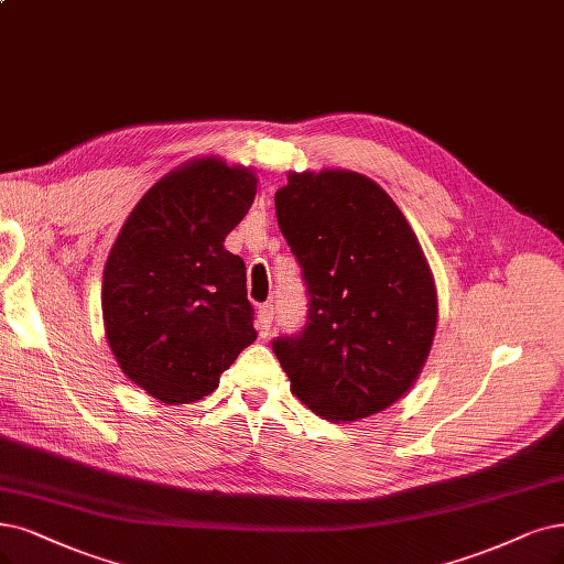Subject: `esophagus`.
Returning <instances> with one entry per match:
<instances>
[{
	"label": "esophagus",
	"mask_w": 564,
	"mask_h": 564,
	"mask_svg": "<svg viewBox=\"0 0 564 564\" xmlns=\"http://www.w3.org/2000/svg\"><path fill=\"white\" fill-rule=\"evenodd\" d=\"M271 323H274V306H271V304H262V306L258 308V329H260L262 337L269 335Z\"/></svg>",
	"instance_id": "34e87169"
}]
</instances>
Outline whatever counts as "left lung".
Masks as SVG:
<instances>
[{"instance_id": "obj_1", "label": "left lung", "mask_w": 564, "mask_h": 564, "mask_svg": "<svg viewBox=\"0 0 564 564\" xmlns=\"http://www.w3.org/2000/svg\"><path fill=\"white\" fill-rule=\"evenodd\" d=\"M274 204L308 297L304 327L271 341L290 390L327 421L388 409L419 379L436 329L419 239L356 172L290 174Z\"/></svg>"}]
</instances>
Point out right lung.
<instances>
[{
  "label": "right lung",
  "mask_w": 564,
  "mask_h": 564,
  "mask_svg": "<svg viewBox=\"0 0 564 564\" xmlns=\"http://www.w3.org/2000/svg\"><path fill=\"white\" fill-rule=\"evenodd\" d=\"M256 183L216 158L181 166L141 197L111 248L101 285L109 346L124 377L164 404L214 392L258 337L246 264L223 246Z\"/></svg>",
  "instance_id": "right-lung-1"
}]
</instances>
